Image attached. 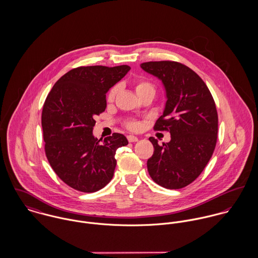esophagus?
<instances>
[{
    "label": "esophagus",
    "mask_w": 258,
    "mask_h": 258,
    "mask_svg": "<svg viewBox=\"0 0 258 258\" xmlns=\"http://www.w3.org/2000/svg\"><path fill=\"white\" fill-rule=\"evenodd\" d=\"M127 139L130 143H133V142H137L138 141V138L136 136H133V135H128L127 136Z\"/></svg>",
    "instance_id": "1"
}]
</instances>
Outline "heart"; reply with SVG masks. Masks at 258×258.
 I'll list each match as a JSON object with an SVG mask.
<instances>
[{
  "label": "heart",
  "mask_w": 258,
  "mask_h": 258,
  "mask_svg": "<svg viewBox=\"0 0 258 258\" xmlns=\"http://www.w3.org/2000/svg\"><path fill=\"white\" fill-rule=\"evenodd\" d=\"M117 91H118V87L117 86H115V87H113L111 89L110 91L108 92V95H107V100L108 101H113L114 100V97H115ZM135 91H136L137 95H140V94H142L144 92H148V91L153 92L155 94L154 86L151 83L146 82V81H138V82H136V84H135ZM127 127L129 129H131V130H135L136 131V130L140 129L141 124L138 121H131V122L127 123Z\"/></svg>",
  "instance_id": "heart-1"
}]
</instances>
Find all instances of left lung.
Returning a JSON list of instances; mask_svg holds the SVG:
<instances>
[{"instance_id": "1", "label": "left lung", "mask_w": 258, "mask_h": 258, "mask_svg": "<svg viewBox=\"0 0 258 258\" xmlns=\"http://www.w3.org/2000/svg\"><path fill=\"white\" fill-rule=\"evenodd\" d=\"M164 85L166 104L154 129L166 130L171 141L158 144L150 137L154 154L148 160L152 180L170 189L194 182L209 163L217 144L218 112L203 79L177 61H149L140 64Z\"/></svg>"}]
</instances>
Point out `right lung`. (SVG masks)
Returning a JSON list of instances; mask_svg holds the SVG:
<instances>
[{
    "label": "right lung",
    "instance_id": "1",
    "mask_svg": "<svg viewBox=\"0 0 258 258\" xmlns=\"http://www.w3.org/2000/svg\"><path fill=\"white\" fill-rule=\"evenodd\" d=\"M131 70L128 66L81 67L61 76L48 93L41 113L44 150L55 174L83 192L108 184L116 167V150L128 144L123 134L98 140L95 115L106 108V93Z\"/></svg>",
    "mask_w": 258,
    "mask_h": 258
}]
</instances>
